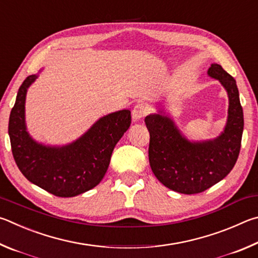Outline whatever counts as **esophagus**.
Listing matches in <instances>:
<instances>
[{
	"instance_id": "obj_1",
	"label": "esophagus",
	"mask_w": 258,
	"mask_h": 258,
	"mask_svg": "<svg viewBox=\"0 0 258 258\" xmlns=\"http://www.w3.org/2000/svg\"><path fill=\"white\" fill-rule=\"evenodd\" d=\"M146 106L144 105V104H137L136 106L134 107V110L132 112V116L134 121H139L142 119V117H144V115L146 114Z\"/></svg>"
}]
</instances>
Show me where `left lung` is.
Wrapping results in <instances>:
<instances>
[{"instance_id":"obj_1","label":"left lung","mask_w":258,"mask_h":258,"mask_svg":"<svg viewBox=\"0 0 258 258\" xmlns=\"http://www.w3.org/2000/svg\"><path fill=\"white\" fill-rule=\"evenodd\" d=\"M207 75L220 81L229 97L227 123L218 137L190 142L164 110L145 117L153 173L165 187L186 195L204 191L227 177L241 146L243 113L236 80L218 63H212Z\"/></svg>"}]
</instances>
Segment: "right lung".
Segmentation results:
<instances>
[{
  "mask_svg": "<svg viewBox=\"0 0 258 258\" xmlns=\"http://www.w3.org/2000/svg\"><path fill=\"white\" fill-rule=\"evenodd\" d=\"M28 76L18 90L9 119L12 154L21 173L36 186L57 197H74L96 187L105 175L116 143L129 129L132 115L121 110L104 115L83 136L63 146L36 142L27 132L25 104Z\"/></svg>",
  "mask_w": 258,
  "mask_h": 258,
  "instance_id": "right-lung-1",
  "label": "right lung"
}]
</instances>
